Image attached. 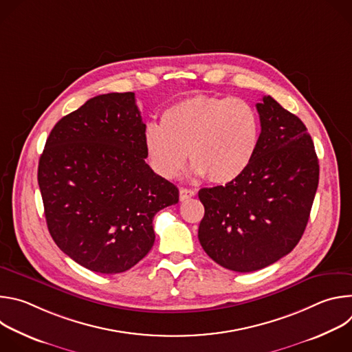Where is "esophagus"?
Segmentation results:
<instances>
[{"instance_id":"obj_1","label":"esophagus","mask_w":352,"mask_h":352,"mask_svg":"<svg viewBox=\"0 0 352 352\" xmlns=\"http://www.w3.org/2000/svg\"><path fill=\"white\" fill-rule=\"evenodd\" d=\"M195 195H196L195 189H188V188H181L179 189V199L182 200V202H184V200L195 196Z\"/></svg>"}]
</instances>
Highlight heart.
<instances>
[{"instance_id": "obj_1", "label": "heart", "mask_w": 352, "mask_h": 352, "mask_svg": "<svg viewBox=\"0 0 352 352\" xmlns=\"http://www.w3.org/2000/svg\"><path fill=\"white\" fill-rule=\"evenodd\" d=\"M259 138V117L246 100L197 94L167 107L160 126L147 125L143 144L150 166L163 178L178 177L188 152L195 175L224 185L248 170Z\"/></svg>"}]
</instances>
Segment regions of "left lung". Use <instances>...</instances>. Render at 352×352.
Returning <instances> with one entry per match:
<instances>
[{
    "label": "left lung",
    "instance_id": "obj_1",
    "mask_svg": "<svg viewBox=\"0 0 352 352\" xmlns=\"http://www.w3.org/2000/svg\"><path fill=\"white\" fill-rule=\"evenodd\" d=\"M256 155L235 181L202 188L197 236L220 266L249 273L288 255L302 236L319 184V162L307 126L270 96L256 104Z\"/></svg>",
    "mask_w": 352,
    "mask_h": 352
}]
</instances>
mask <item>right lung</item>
Instances as JSON below:
<instances>
[{"label": "right lung", "mask_w": 352, "mask_h": 352, "mask_svg": "<svg viewBox=\"0 0 352 352\" xmlns=\"http://www.w3.org/2000/svg\"><path fill=\"white\" fill-rule=\"evenodd\" d=\"M135 93L96 96L47 138L37 181L50 234L80 266L122 273L155 243L153 217L178 188L146 164Z\"/></svg>", "instance_id": "1"}]
</instances>
